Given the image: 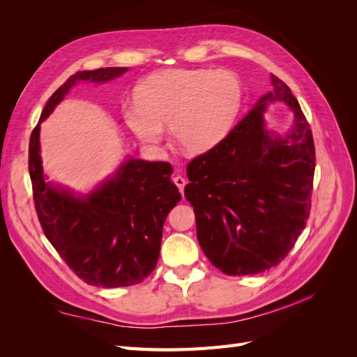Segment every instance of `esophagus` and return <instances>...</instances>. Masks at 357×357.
I'll use <instances>...</instances> for the list:
<instances>
[{
  "label": "esophagus",
  "mask_w": 357,
  "mask_h": 357,
  "mask_svg": "<svg viewBox=\"0 0 357 357\" xmlns=\"http://www.w3.org/2000/svg\"><path fill=\"white\" fill-rule=\"evenodd\" d=\"M174 183H176V186L180 189V193L183 195V193H185V186H186V180L183 178L181 176H176L174 177Z\"/></svg>",
  "instance_id": "esophagus-1"
}]
</instances>
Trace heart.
Masks as SVG:
<instances>
[{
	"label": "heart",
	"instance_id": "1",
	"mask_svg": "<svg viewBox=\"0 0 357 357\" xmlns=\"http://www.w3.org/2000/svg\"><path fill=\"white\" fill-rule=\"evenodd\" d=\"M243 104V84L229 70L177 68L149 75L135 102L122 107L126 126L146 144H158L164 125L189 153H204L229 134Z\"/></svg>",
	"mask_w": 357,
	"mask_h": 357
}]
</instances>
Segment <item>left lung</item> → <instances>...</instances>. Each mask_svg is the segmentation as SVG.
Instances as JSON below:
<instances>
[{
    "instance_id": "8db88e82",
    "label": "left lung",
    "mask_w": 357,
    "mask_h": 357,
    "mask_svg": "<svg viewBox=\"0 0 357 357\" xmlns=\"http://www.w3.org/2000/svg\"><path fill=\"white\" fill-rule=\"evenodd\" d=\"M264 95L222 142L188 165L185 197L195 211L204 255L228 275L278 265L305 228L316 149L310 123L289 86L271 74ZM282 100L296 114L284 137L269 133L263 113Z\"/></svg>"
}]
</instances>
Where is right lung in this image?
Instances as JSON below:
<instances>
[{
    "instance_id": "right-lung-1",
    "label": "right lung",
    "mask_w": 357,
    "mask_h": 357,
    "mask_svg": "<svg viewBox=\"0 0 357 357\" xmlns=\"http://www.w3.org/2000/svg\"><path fill=\"white\" fill-rule=\"evenodd\" d=\"M126 67L77 71L58 88L29 138V177L36 211L46 238L84 283L125 287L142 283L155 269L162 228L181 199L168 162L129 158L116 174L86 197L46 181L40 156V123L77 82L104 83Z\"/></svg>"
}]
</instances>
